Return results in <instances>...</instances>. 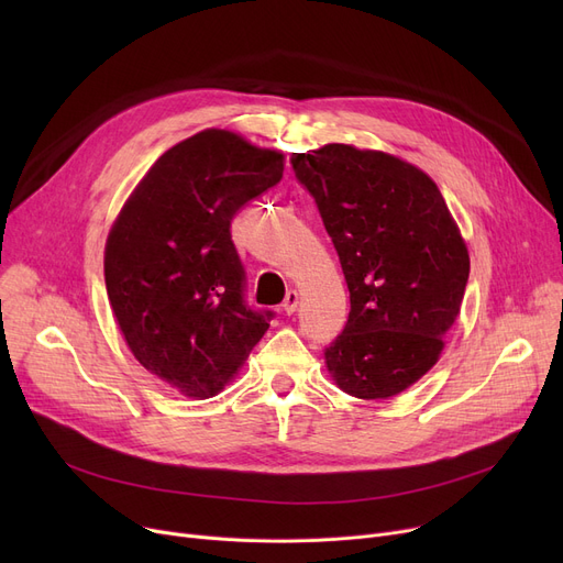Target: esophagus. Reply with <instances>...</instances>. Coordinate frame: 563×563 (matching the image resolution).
<instances>
[{
	"instance_id": "esophagus-1",
	"label": "esophagus",
	"mask_w": 563,
	"mask_h": 563,
	"mask_svg": "<svg viewBox=\"0 0 563 563\" xmlns=\"http://www.w3.org/2000/svg\"><path fill=\"white\" fill-rule=\"evenodd\" d=\"M297 308H299V291H297V289H289V291L285 294L283 312H285V314H294V312H297Z\"/></svg>"
}]
</instances>
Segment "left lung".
<instances>
[{"instance_id":"8db88e82","label":"left lung","mask_w":563,"mask_h":563,"mask_svg":"<svg viewBox=\"0 0 563 563\" xmlns=\"http://www.w3.org/2000/svg\"><path fill=\"white\" fill-rule=\"evenodd\" d=\"M338 251L351 312L323 351L335 386L390 399L440 358L470 274L463 234L431 177L397 155L329 143L294 153Z\"/></svg>"}]
</instances>
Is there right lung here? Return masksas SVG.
I'll list each match as a JSON object with an SVG mask.
<instances>
[{
    "mask_svg": "<svg viewBox=\"0 0 563 563\" xmlns=\"http://www.w3.org/2000/svg\"><path fill=\"white\" fill-rule=\"evenodd\" d=\"M285 155L210 128L147 168L104 246V283L132 356L191 399L219 395L269 329L244 303L230 221L278 185Z\"/></svg>",
    "mask_w": 563,
    "mask_h": 563,
    "instance_id": "obj_1",
    "label": "right lung"
}]
</instances>
